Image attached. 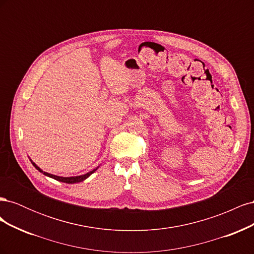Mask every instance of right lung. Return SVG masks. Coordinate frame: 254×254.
Wrapping results in <instances>:
<instances>
[{
    "label": "right lung",
    "instance_id": "add662e5",
    "mask_svg": "<svg viewBox=\"0 0 254 254\" xmlns=\"http://www.w3.org/2000/svg\"><path fill=\"white\" fill-rule=\"evenodd\" d=\"M30 160V162H32V164L36 167V170H38L39 171L40 173H42L44 176H48V177H50V178H52V179H55V180H57V181H60V182H64V183H68V184H73V183H78V182H81V181H83V180H86L87 178H89V177L93 174L94 172H96L97 171V168L99 167V166H97L96 168H94V170H92L91 172H89V173H87V174H84V175H80V176H73V177H61V176H56V175H52V174H49V173H47V172H43L41 168L38 166L36 163H34L33 161H32V159H29Z\"/></svg>",
    "mask_w": 254,
    "mask_h": 254
}]
</instances>
